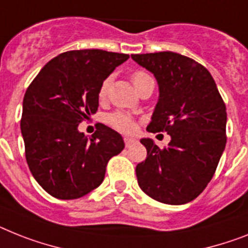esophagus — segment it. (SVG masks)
<instances>
[{
    "label": "esophagus",
    "mask_w": 248,
    "mask_h": 248,
    "mask_svg": "<svg viewBox=\"0 0 248 248\" xmlns=\"http://www.w3.org/2000/svg\"><path fill=\"white\" fill-rule=\"evenodd\" d=\"M124 142H125V147H130L133 143L137 142V139L132 138V137H124Z\"/></svg>",
    "instance_id": "1"
}]
</instances>
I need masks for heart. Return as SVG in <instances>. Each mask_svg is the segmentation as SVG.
Here are the masks:
<instances>
[{"mask_svg":"<svg viewBox=\"0 0 248 248\" xmlns=\"http://www.w3.org/2000/svg\"><path fill=\"white\" fill-rule=\"evenodd\" d=\"M151 79L147 73L144 72H136L132 75V81L136 86V89L138 90L143 83ZM108 91H109V79H105L104 82L101 83L99 89V99L104 100L108 95ZM106 122L110 126H112L116 130H119L122 133H132L136 130L137 123L136 120L133 119V116H130L129 114L124 111H115L110 114L108 118H106Z\"/></svg>","mask_w":248,"mask_h":248,"instance_id":"1","label":"heart"}]
</instances>
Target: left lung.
I'll list each match as a JSON object with an SVG mask.
<instances>
[{
  "label": "left lung",
  "mask_w": 248,
  "mask_h": 248,
  "mask_svg": "<svg viewBox=\"0 0 248 248\" xmlns=\"http://www.w3.org/2000/svg\"><path fill=\"white\" fill-rule=\"evenodd\" d=\"M158 83V101L147 126L167 132L161 149L142 138L147 158L136 167L139 187L159 202L181 205L202 193L226 148V105L209 71L173 52L132 54Z\"/></svg>",
  "instance_id": "left-lung-1"
}]
</instances>
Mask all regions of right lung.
Wrapping results in <instances>:
<instances>
[{
    "label": "right lung",
    "mask_w": 248,
    "mask_h": 248,
    "mask_svg": "<svg viewBox=\"0 0 248 248\" xmlns=\"http://www.w3.org/2000/svg\"><path fill=\"white\" fill-rule=\"evenodd\" d=\"M128 54L71 50L49 61L30 83L20 126L29 169L57 199H78L101 185L106 165L124 149L119 133L100 124L92 137L78 130L99 108V89Z\"/></svg>",
    "instance_id": "right-lung-1"
}]
</instances>
